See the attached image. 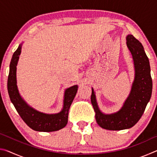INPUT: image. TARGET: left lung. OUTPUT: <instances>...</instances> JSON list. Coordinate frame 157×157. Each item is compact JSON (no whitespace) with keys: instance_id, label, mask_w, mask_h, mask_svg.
<instances>
[{"instance_id":"1","label":"left lung","mask_w":157,"mask_h":157,"mask_svg":"<svg viewBox=\"0 0 157 157\" xmlns=\"http://www.w3.org/2000/svg\"><path fill=\"white\" fill-rule=\"evenodd\" d=\"M127 46L134 60L135 77L129 96L120 110L111 114L103 113L98 107L95 92L92 88L91 104L95 112L98 125L109 130H122L134 126L144 113L152 91V80L148 57L140 42L129 34Z\"/></svg>"}]
</instances>
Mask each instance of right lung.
Wrapping results in <instances>:
<instances>
[{"label": "right lung", "instance_id": "1", "mask_svg": "<svg viewBox=\"0 0 157 157\" xmlns=\"http://www.w3.org/2000/svg\"><path fill=\"white\" fill-rule=\"evenodd\" d=\"M21 46L22 44H20L14 52L10 64L7 90L11 102L23 121L33 130L49 132L63 128L68 123L69 109L77 94L78 86L74 85L66 89L63 109L59 113H44L30 107L21 96L17 85V66L21 52Z\"/></svg>", "mask_w": 157, "mask_h": 157}]
</instances>
